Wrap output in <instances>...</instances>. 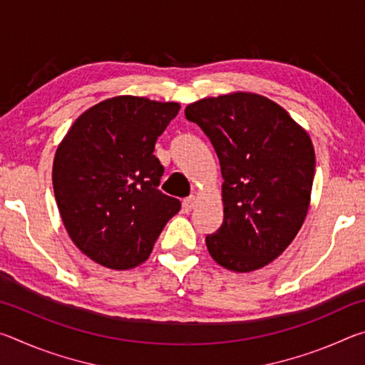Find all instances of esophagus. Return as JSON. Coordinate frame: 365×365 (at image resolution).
<instances>
[{
    "instance_id": "1",
    "label": "esophagus",
    "mask_w": 365,
    "mask_h": 365,
    "mask_svg": "<svg viewBox=\"0 0 365 365\" xmlns=\"http://www.w3.org/2000/svg\"><path fill=\"white\" fill-rule=\"evenodd\" d=\"M196 206V197L195 196H190V197H185L183 202H182V207L185 212H191Z\"/></svg>"
}]
</instances>
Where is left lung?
Instances as JSON below:
<instances>
[{"mask_svg":"<svg viewBox=\"0 0 365 365\" xmlns=\"http://www.w3.org/2000/svg\"><path fill=\"white\" fill-rule=\"evenodd\" d=\"M185 115L211 140L224 178V222L206 237L209 255L242 274L264 267L307 215L316 170L311 137L279 104L245 91L202 98Z\"/></svg>","mask_w":365,"mask_h":365,"instance_id":"1","label":"left lung"}]
</instances>
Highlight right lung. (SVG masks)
<instances>
[{"label": "right lung", "mask_w": 365, "mask_h": 365, "mask_svg": "<svg viewBox=\"0 0 365 365\" xmlns=\"http://www.w3.org/2000/svg\"><path fill=\"white\" fill-rule=\"evenodd\" d=\"M178 103L114 96L86 109L61 141L53 188L73 245L103 267L127 270L150 257L180 201L158 190L154 145Z\"/></svg>", "instance_id": "add662e5"}]
</instances>
